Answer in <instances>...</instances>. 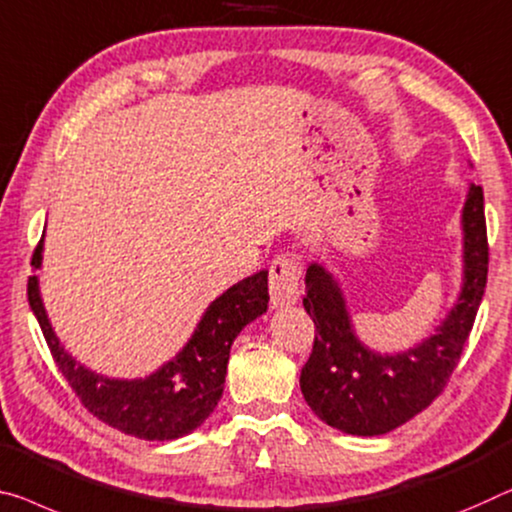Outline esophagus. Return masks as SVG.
<instances>
[{"label":"esophagus","mask_w":512,"mask_h":512,"mask_svg":"<svg viewBox=\"0 0 512 512\" xmlns=\"http://www.w3.org/2000/svg\"><path fill=\"white\" fill-rule=\"evenodd\" d=\"M302 267L293 254H279L270 265V302L274 309L300 300Z\"/></svg>","instance_id":"obj_1"}]
</instances>
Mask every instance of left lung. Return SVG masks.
<instances>
[{
    "label": "left lung",
    "instance_id": "obj_1",
    "mask_svg": "<svg viewBox=\"0 0 512 512\" xmlns=\"http://www.w3.org/2000/svg\"><path fill=\"white\" fill-rule=\"evenodd\" d=\"M304 309L316 325L300 375L304 400L320 421L348 435L373 437L403 426L442 393L474 327L487 283L483 187L469 183L462 208V286L435 332L414 348L384 355L359 341L334 274L306 270Z\"/></svg>",
    "mask_w": 512,
    "mask_h": 512
}]
</instances>
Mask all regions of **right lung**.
Masks as SVG:
<instances>
[{
  "label": "right lung",
  "mask_w": 512,
  "mask_h": 512,
  "mask_svg": "<svg viewBox=\"0 0 512 512\" xmlns=\"http://www.w3.org/2000/svg\"><path fill=\"white\" fill-rule=\"evenodd\" d=\"M43 240L45 235L31 258L34 270H41L43 265ZM27 297L59 371L86 410L107 426L148 442H169L190 435L215 412L224 393L226 364L235 336L251 320L263 316L270 302L267 270L233 283L210 302L190 341L176 357L164 361L151 375L119 380L86 368L61 345L47 318L36 274L29 277Z\"/></svg>",
  "instance_id": "obj_1"
}]
</instances>
